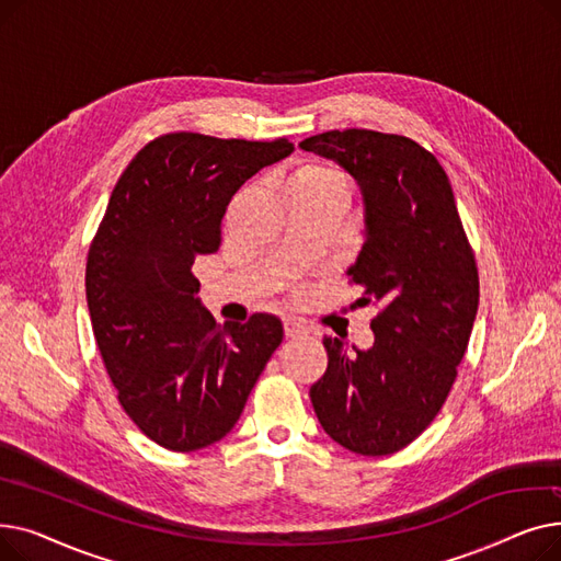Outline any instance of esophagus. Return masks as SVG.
I'll return each instance as SVG.
<instances>
[{"instance_id": "1", "label": "esophagus", "mask_w": 561, "mask_h": 561, "mask_svg": "<svg viewBox=\"0 0 561 561\" xmlns=\"http://www.w3.org/2000/svg\"><path fill=\"white\" fill-rule=\"evenodd\" d=\"M284 334L286 336H302V334H307V325L305 322H300V320H296V318H286L284 320Z\"/></svg>"}]
</instances>
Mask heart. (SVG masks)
Masks as SVG:
<instances>
[{"label": "heart", "instance_id": "1", "mask_svg": "<svg viewBox=\"0 0 561 561\" xmlns=\"http://www.w3.org/2000/svg\"><path fill=\"white\" fill-rule=\"evenodd\" d=\"M347 191L341 170L325 163H305L288 176L286 193H332Z\"/></svg>", "mask_w": 561, "mask_h": 561}]
</instances>
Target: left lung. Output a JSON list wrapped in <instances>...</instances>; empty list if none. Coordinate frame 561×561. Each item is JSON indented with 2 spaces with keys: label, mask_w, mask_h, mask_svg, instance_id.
<instances>
[{
  "label": "left lung",
  "mask_w": 561,
  "mask_h": 561,
  "mask_svg": "<svg viewBox=\"0 0 561 561\" xmlns=\"http://www.w3.org/2000/svg\"><path fill=\"white\" fill-rule=\"evenodd\" d=\"M355 176L366 206V243L347 271L375 305V343L347 357L325 336L328 370L311 387L316 416L339 446L385 457L436 419L457 379L480 302V275L453 186L416 140L334 129L300 142Z\"/></svg>",
  "instance_id": "obj_1"
}]
</instances>
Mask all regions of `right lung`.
Returning <instances> with one entry per match:
<instances>
[{
	"label": "right lung",
	"instance_id": "add662e5",
	"mask_svg": "<svg viewBox=\"0 0 561 561\" xmlns=\"http://www.w3.org/2000/svg\"><path fill=\"white\" fill-rule=\"evenodd\" d=\"M290 152L288 138L172 131L147 142L111 193L88 250L85 300L117 402L161 448L220 440L284 339L268 313L218 325L191 268L218 252L233 193Z\"/></svg>",
	"mask_w": 561,
	"mask_h": 561
}]
</instances>
